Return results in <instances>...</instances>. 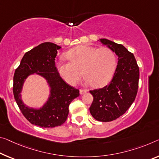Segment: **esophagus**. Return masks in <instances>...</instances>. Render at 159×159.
I'll return each instance as SVG.
<instances>
[{
  "mask_svg": "<svg viewBox=\"0 0 159 159\" xmlns=\"http://www.w3.org/2000/svg\"><path fill=\"white\" fill-rule=\"evenodd\" d=\"M87 93V90H85V89H80V95H83V94H85V93Z\"/></svg>",
  "mask_w": 159,
  "mask_h": 159,
  "instance_id": "esophagus-1",
  "label": "esophagus"
}]
</instances>
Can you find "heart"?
Listing matches in <instances>:
<instances>
[{"label":"heart","instance_id":"1","mask_svg":"<svg viewBox=\"0 0 159 159\" xmlns=\"http://www.w3.org/2000/svg\"><path fill=\"white\" fill-rule=\"evenodd\" d=\"M69 62H57V69L68 84L74 85L79 81L82 72L92 87L107 84L114 74L117 59L109 48L100 49L80 45L68 51L65 54Z\"/></svg>","mask_w":159,"mask_h":159}]
</instances>
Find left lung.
<instances>
[{"label":"left lung","mask_w":159,"mask_h":159,"mask_svg":"<svg viewBox=\"0 0 159 159\" xmlns=\"http://www.w3.org/2000/svg\"><path fill=\"white\" fill-rule=\"evenodd\" d=\"M118 56L115 74L110 84L102 89L90 90L93 101L90 114L100 122H110L120 117L129 109L137 96L139 68L132 53L122 44L100 39Z\"/></svg>","instance_id":"obj_1"}]
</instances>
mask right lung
Listing matches in <instances>:
<instances>
[{
	"label": "right lung",
	"instance_id": "add662e5",
	"mask_svg": "<svg viewBox=\"0 0 159 159\" xmlns=\"http://www.w3.org/2000/svg\"><path fill=\"white\" fill-rule=\"evenodd\" d=\"M60 48L52 42L38 45L25 53L15 71L12 89L15 100L24 117L31 124L41 127L52 128L64 124L69 115L70 103L80 95L79 89L61 79L55 66V59ZM34 72L46 78L51 88L49 100L39 110L25 107L21 100L24 79Z\"/></svg>",
	"mask_w": 159,
	"mask_h": 159
}]
</instances>
